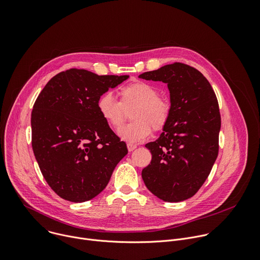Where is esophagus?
Returning a JSON list of instances; mask_svg holds the SVG:
<instances>
[{"label":"esophagus","mask_w":260,"mask_h":260,"mask_svg":"<svg viewBox=\"0 0 260 260\" xmlns=\"http://www.w3.org/2000/svg\"><path fill=\"white\" fill-rule=\"evenodd\" d=\"M137 148V146L136 145H134V144H127V149H128V151L129 152H132V151H134L135 149Z\"/></svg>","instance_id":"esophagus-1"}]
</instances>
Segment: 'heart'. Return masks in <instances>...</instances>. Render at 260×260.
Wrapping results in <instances>:
<instances>
[{"label": "heart", "instance_id": "b5f03b06", "mask_svg": "<svg viewBox=\"0 0 260 260\" xmlns=\"http://www.w3.org/2000/svg\"><path fill=\"white\" fill-rule=\"evenodd\" d=\"M158 94L152 83L137 80L119 88V102L109 92L103 93L98 99L96 110L102 119L117 131L126 119V111L132 109L133 121L119 131V136L129 144L139 143L151 135L152 128L160 132L170 121L172 105Z\"/></svg>", "mask_w": 260, "mask_h": 260}]
</instances>
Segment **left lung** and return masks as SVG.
Returning a JSON list of instances; mask_svg holds the SVG:
<instances>
[{"label": "left lung", "mask_w": 260, "mask_h": 260, "mask_svg": "<svg viewBox=\"0 0 260 260\" xmlns=\"http://www.w3.org/2000/svg\"><path fill=\"white\" fill-rule=\"evenodd\" d=\"M139 78L167 83L172 105L160 137L145 145L152 159L142 178L158 199L185 201L202 187L218 156L221 117L216 94L199 70L182 62L145 72Z\"/></svg>", "instance_id": "left-lung-1"}]
</instances>
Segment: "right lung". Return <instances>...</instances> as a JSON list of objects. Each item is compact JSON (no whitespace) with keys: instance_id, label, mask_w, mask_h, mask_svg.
Segmentation results:
<instances>
[{"instance_id":"1","label":"right lung","mask_w":260,"mask_h":260,"mask_svg":"<svg viewBox=\"0 0 260 260\" xmlns=\"http://www.w3.org/2000/svg\"><path fill=\"white\" fill-rule=\"evenodd\" d=\"M129 76L70 69L52 77L31 111V147L41 173L61 199L83 203L101 193L127 154L102 119L98 99Z\"/></svg>"}]
</instances>
